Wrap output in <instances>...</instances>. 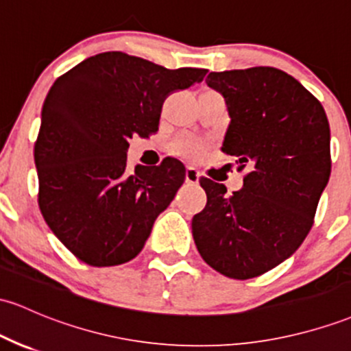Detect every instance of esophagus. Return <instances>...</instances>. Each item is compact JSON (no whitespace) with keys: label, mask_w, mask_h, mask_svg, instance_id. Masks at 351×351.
<instances>
[{"label":"esophagus","mask_w":351,"mask_h":351,"mask_svg":"<svg viewBox=\"0 0 351 351\" xmlns=\"http://www.w3.org/2000/svg\"><path fill=\"white\" fill-rule=\"evenodd\" d=\"M184 180H186V183H191V184L198 183L199 171L196 168H193V167H188L186 168V173H184Z\"/></svg>","instance_id":"esophagus-1"}]
</instances>
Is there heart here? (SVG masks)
I'll return each mask as SVG.
<instances>
[{"label": "heart", "instance_id": "obj_1", "mask_svg": "<svg viewBox=\"0 0 351 351\" xmlns=\"http://www.w3.org/2000/svg\"><path fill=\"white\" fill-rule=\"evenodd\" d=\"M173 148H175V152L178 153V155L190 158V160H196V158L202 156L203 152H205V145H203L202 141L193 140V138H183V140H178Z\"/></svg>", "mask_w": 351, "mask_h": 351}]
</instances>
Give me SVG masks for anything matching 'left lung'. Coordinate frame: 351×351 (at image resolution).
Listing matches in <instances>:
<instances>
[{
  "label": "left lung",
  "instance_id": "1",
  "mask_svg": "<svg viewBox=\"0 0 351 351\" xmlns=\"http://www.w3.org/2000/svg\"><path fill=\"white\" fill-rule=\"evenodd\" d=\"M230 125L221 152L248 168L243 188L199 178L205 210L191 221L199 255L221 275L248 280L290 258L313 226L332 171L330 125L322 103L271 66L210 73Z\"/></svg>",
  "mask_w": 351,
  "mask_h": 351
}]
</instances>
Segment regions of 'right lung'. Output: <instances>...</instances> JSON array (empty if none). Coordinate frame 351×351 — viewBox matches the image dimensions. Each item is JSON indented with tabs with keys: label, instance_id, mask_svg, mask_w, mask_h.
Returning <instances> with one entry per match:
<instances>
[{
	"label": "right lung",
	"instance_id": "obj_1",
	"mask_svg": "<svg viewBox=\"0 0 351 351\" xmlns=\"http://www.w3.org/2000/svg\"><path fill=\"white\" fill-rule=\"evenodd\" d=\"M208 69H167L121 51L88 58L56 80L34 143L45 221L91 267H114L143 250L153 223L184 182L183 163L126 167L130 138L158 132L165 98Z\"/></svg>",
	"mask_w": 351,
	"mask_h": 351
}]
</instances>
